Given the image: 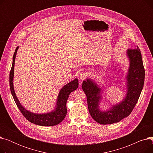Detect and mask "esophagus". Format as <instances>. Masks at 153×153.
<instances>
[{"mask_svg": "<svg viewBox=\"0 0 153 153\" xmlns=\"http://www.w3.org/2000/svg\"><path fill=\"white\" fill-rule=\"evenodd\" d=\"M85 77H86V75L84 73H83V72H82V73H81L78 76V79L80 81H84V80L85 79Z\"/></svg>", "mask_w": 153, "mask_h": 153, "instance_id": "esophagus-1", "label": "esophagus"}]
</instances>
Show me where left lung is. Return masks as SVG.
<instances>
[{"label":"left lung","mask_w":153,"mask_h":153,"mask_svg":"<svg viewBox=\"0 0 153 153\" xmlns=\"http://www.w3.org/2000/svg\"><path fill=\"white\" fill-rule=\"evenodd\" d=\"M130 58V69L127 76L128 91L125 99L115 105L110 110L102 111L99 109L100 89L91 80L87 79L82 83V90L87 96L89 113L95 121L102 125L112 124L120 122L129 116L137 103L144 82L145 71L140 48L127 51Z\"/></svg>","instance_id":"obj_1"}]
</instances>
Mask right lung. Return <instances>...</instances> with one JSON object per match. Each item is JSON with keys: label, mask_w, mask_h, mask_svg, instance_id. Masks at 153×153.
Masks as SVG:
<instances>
[{"label": "right lung", "mask_w": 153, "mask_h": 153, "mask_svg": "<svg viewBox=\"0 0 153 153\" xmlns=\"http://www.w3.org/2000/svg\"><path fill=\"white\" fill-rule=\"evenodd\" d=\"M19 47H17L15 51L13 56V62L12 68L10 72V88L13 98L17 105L19 109L21 111L22 115L25 117L29 122L33 123L34 124L45 126H51L58 125L65 118L67 114V108H66V102L69 97V94L76 90L78 87V80L77 79H74V81H71L69 84L64 85L61 90L60 91L59 94L58 95L57 106L56 109L54 110L53 112L45 114H35L33 113H31L26 109L24 108L19 101L17 97H16L15 94L13 85V71H14V64L15 60V56L17 54V50Z\"/></svg>", "instance_id": "1"}]
</instances>
